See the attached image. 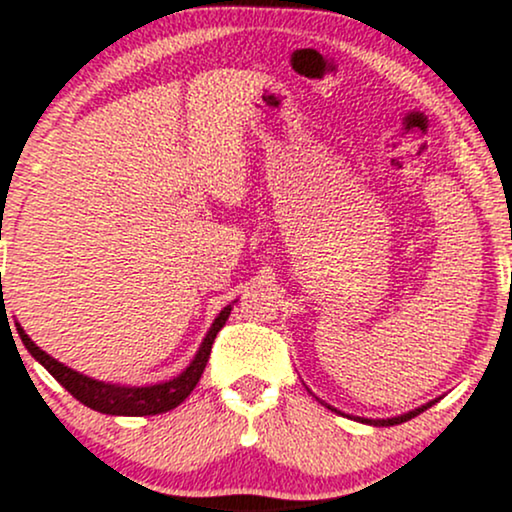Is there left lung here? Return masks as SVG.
I'll return each instance as SVG.
<instances>
[{"mask_svg":"<svg viewBox=\"0 0 512 512\" xmlns=\"http://www.w3.org/2000/svg\"><path fill=\"white\" fill-rule=\"evenodd\" d=\"M433 402H428V404H424V407H419V409H411V411H407V414H399V416H392V419H361V416H356V421H361V424H370V426H397V424H404V421H409V419H414L416 414H421V411H426L428 407H431ZM327 409H332V411H337L334 407H330V404H325ZM339 414V411H337Z\"/></svg>","mask_w":512,"mask_h":512,"instance_id":"1","label":"left lung"}]
</instances>
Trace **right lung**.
Returning <instances> with one entry per match:
<instances>
[{
  "label": "right lung",
  "instance_id": "1",
  "mask_svg": "<svg viewBox=\"0 0 512 512\" xmlns=\"http://www.w3.org/2000/svg\"><path fill=\"white\" fill-rule=\"evenodd\" d=\"M228 315H231V305L221 310L216 315L214 325L209 327L207 337H204L202 346L195 354V358L190 361L178 378L166 380V383L158 385H146V387H129V385H113V383H103V380H93L88 375H81L72 370L64 363L52 358L50 354H45L40 346H35L31 342L23 327L16 322V330H19V337L23 346L31 351V356L38 363H43L45 370L52 375V378L60 383L69 395L79 399L81 404L86 407L101 411V414H113V416H151V414H163V411H170L178 407L180 402H185V397L195 390L199 378H202L204 368H207L209 354H211V344H214L216 334L221 332V327L226 325Z\"/></svg>",
  "mask_w": 512,
  "mask_h": 512
}]
</instances>
